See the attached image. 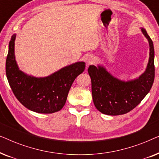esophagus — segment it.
<instances>
[{
	"label": "esophagus",
	"mask_w": 159,
	"mask_h": 159,
	"mask_svg": "<svg viewBox=\"0 0 159 159\" xmlns=\"http://www.w3.org/2000/svg\"><path fill=\"white\" fill-rule=\"evenodd\" d=\"M95 61V57L93 55H89L86 58V62L88 64H92Z\"/></svg>",
	"instance_id": "1"
}]
</instances>
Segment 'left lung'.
I'll return each instance as SVG.
<instances>
[{"label": "left lung", "mask_w": 159, "mask_h": 159, "mask_svg": "<svg viewBox=\"0 0 159 159\" xmlns=\"http://www.w3.org/2000/svg\"><path fill=\"white\" fill-rule=\"evenodd\" d=\"M149 43V59L142 75L127 81L113 76L103 64L90 65L88 69L92 83L94 105L102 114L117 116L135 108L151 90L155 77L154 48L146 30L141 27Z\"/></svg>", "instance_id": "8db88e82"}]
</instances>
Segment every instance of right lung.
<instances>
[{"label":"right lung","mask_w":159,"mask_h":159,"mask_svg":"<svg viewBox=\"0 0 159 159\" xmlns=\"http://www.w3.org/2000/svg\"><path fill=\"white\" fill-rule=\"evenodd\" d=\"M11 37L6 62L8 83L18 101L30 111L52 114L64 107L71 84L82 73L85 63L77 61L66 66L47 77H37L20 70L15 57V40Z\"/></svg>","instance_id":"obj_1"}]
</instances>
